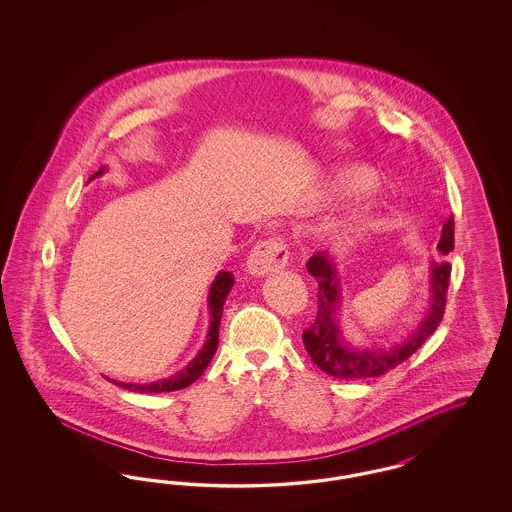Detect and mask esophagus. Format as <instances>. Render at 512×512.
<instances>
[{
  "mask_svg": "<svg viewBox=\"0 0 512 512\" xmlns=\"http://www.w3.org/2000/svg\"><path fill=\"white\" fill-rule=\"evenodd\" d=\"M290 253L288 245L284 244L282 238H270L265 242H259L251 249L247 259V270L253 276H265L270 272H276L288 265Z\"/></svg>",
  "mask_w": 512,
  "mask_h": 512,
  "instance_id": "obj_1",
  "label": "esophagus"
}]
</instances>
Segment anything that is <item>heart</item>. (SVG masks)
<instances>
[{
  "mask_svg": "<svg viewBox=\"0 0 512 512\" xmlns=\"http://www.w3.org/2000/svg\"><path fill=\"white\" fill-rule=\"evenodd\" d=\"M378 184V176L368 167L353 165L343 167L332 176V194L340 199H353L374 190Z\"/></svg>",
  "mask_w": 512,
  "mask_h": 512,
  "instance_id": "1",
  "label": "heart"
}]
</instances>
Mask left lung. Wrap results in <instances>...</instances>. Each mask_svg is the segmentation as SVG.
Wrapping results in <instances>:
<instances>
[{"instance_id":"obj_1","label":"left lung","mask_w":512,"mask_h":512,"mask_svg":"<svg viewBox=\"0 0 512 512\" xmlns=\"http://www.w3.org/2000/svg\"><path fill=\"white\" fill-rule=\"evenodd\" d=\"M439 251L447 255L453 249V217L447 219L439 238ZM307 270L318 284L317 320L303 332V343L313 363L334 378H372L382 376L391 368L407 361L414 351L428 340L445 313L447 288L451 265L447 261L432 263L430 267V309L407 340H401L386 349H359L341 336L336 309L340 305V278L334 259L326 251H318L309 261Z\"/></svg>"}]
</instances>
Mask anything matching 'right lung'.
Returning a JSON list of instances; mask_svg holds the SVG:
<instances>
[{
	"label": "right lung",
	"instance_id": "obj_1",
	"mask_svg": "<svg viewBox=\"0 0 512 512\" xmlns=\"http://www.w3.org/2000/svg\"><path fill=\"white\" fill-rule=\"evenodd\" d=\"M99 174H103V169H99L92 178H96ZM90 178V180H92ZM234 286V276L230 272H219L215 282L211 284L209 290V313H211V326H209V334L207 341L201 347V351L195 355L194 361L186 366L184 370H180L178 374H174L171 378L159 380V382H151V384H124L111 380L115 386H121L124 390L138 391V393H161V391H176L182 388H188L190 384H194L195 380L205 372V368L211 363L217 347H219V326L220 317H222V307L224 301L228 297V293Z\"/></svg>",
	"mask_w": 512,
	"mask_h": 512
}]
</instances>
